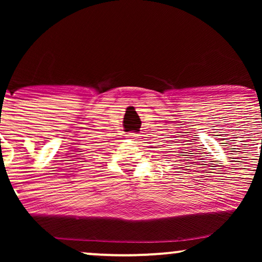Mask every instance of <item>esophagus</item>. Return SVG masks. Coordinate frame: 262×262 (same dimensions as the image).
I'll return each mask as SVG.
<instances>
[{"label": "esophagus", "instance_id": "34e87169", "mask_svg": "<svg viewBox=\"0 0 262 262\" xmlns=\"http://www.w3.org/2000/svg\"><path fill=\"white\" fill-rule=\"evenodd\" d=\"M137 134H130V135H128V137H130V138H137Z\"/></svg>", "mask_w": 262, "mask_h": 262}]
</instances>
